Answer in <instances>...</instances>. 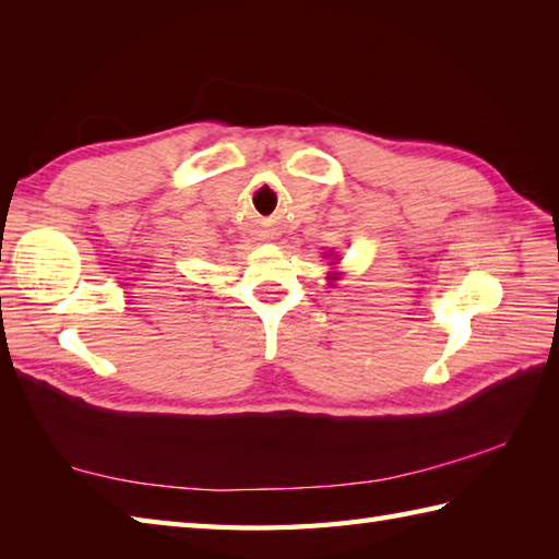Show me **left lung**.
<instances>
[{
    "mask_svg": "<svg viewBox=\"0 0 559 559\" xmlns=\"http://www.w3.org/2000/svg\"><path fill=\"white\" fill-rule=\"evenodd\" d=\"M334 264H336V261H334Z\"/></svg>",
    "mask_w": 559,
    "mask_h": 559,
    "instance_id": "obj_1",
    "label": "left lung"
}]
</instances>
